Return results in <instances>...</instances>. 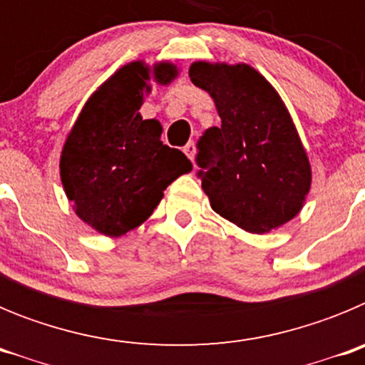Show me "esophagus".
<instances>
[{"label": "esophagus", "mask_w": 365, "mask_h": 365, "mask_svg": "<svg viewBox=\"0 0 365 365\" xmlns=\"http://www.w3.org/2000/svg\"><path fill=\"white\" fill-rule=\"evenodd\" d=\"M195 151H197V146H195V143H188L185 146V153L188 155L190 160H193V157H195Z\"/></svg>", "instance_id": "34e87169"}]
</instances>
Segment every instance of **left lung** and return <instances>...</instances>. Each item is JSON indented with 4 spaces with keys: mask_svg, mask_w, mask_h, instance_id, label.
Listing matches in <instances>:
<instances>
[{
    "mask_svg": "<svg viewBox=\"0 0 365 365\" xmlns=\"http://www.w3.org/2000/svg\"><path fill=\"white\" fill-rule=\"evenodd\" d=\"M190 80L214 98L221 117L197 144L212 210L250 234L294 219L311 192V163L272 83L248 63L206 60L190 66Z\"/></svg>",
    "mask_w": 365,
    "mask_h": 365,
    "instance_id": "8db88e82",
    "label": "left lung"
}]
</instances>
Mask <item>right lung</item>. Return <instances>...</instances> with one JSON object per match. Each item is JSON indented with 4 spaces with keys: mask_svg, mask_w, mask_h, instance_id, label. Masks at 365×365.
I'll return each mask as SVG.
<instances>
[{
    "mask_svg": "<svg viewBox=\"0 0 365 365\" xmlns=\"http://www.w3.org/2000/svg\"><path fill=\"white\" fill-rule=\"evenodd\" d=\"M179 76L172 62L122 66L93 93L67 133L60 179L74 214L108 237L140 227L177 177L192 172L182 151L163 144V125L144 120L140 106L151 83Z\"/></svg>",
    "mask_w": 365,
    "mask_h": 365,
    "instance_id": "1",
    "label": "right lung"
}]
</instances>
